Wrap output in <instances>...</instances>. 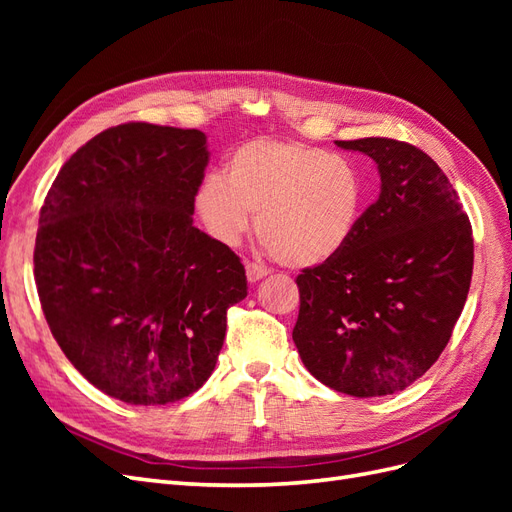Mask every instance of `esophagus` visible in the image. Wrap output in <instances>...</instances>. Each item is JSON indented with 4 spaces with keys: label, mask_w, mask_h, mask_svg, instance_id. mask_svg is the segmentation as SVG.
Masks as SVG:
<instances>
[{
    "label": "esophagus",
    "mask_w": 512,
    "mask_h": 512,
    "mask_svg": "<svg viewBox=\"0 0 512 512\" xmlns=\"http://www.w3.org/2000/svg\"><path fill=\"white\" fill-rule=\"evenodd\" d=\"M245 273H247V280H250L252 284L258 282V280H262V277L269 275V271H267L265 267L254 265V262H247V265H245Z\"/></svg>",
    "instance_id": "obj_1"
}]
</instances>
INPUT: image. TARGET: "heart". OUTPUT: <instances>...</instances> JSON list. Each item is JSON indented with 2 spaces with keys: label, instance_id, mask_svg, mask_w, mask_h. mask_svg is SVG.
Here are the masks:
<instances>
[{
  "label": "heart",
  "instance_id": "b5f03b06",
  "mask_svg": "<svg viewBox=\"0 0 512 512\" xmlns=\"http://www.w3.org/2000/svg\"><path fill=\"white\" fill-rule=\"evenodd\" d=\"M365 207L367 181L354 162L267 136L232 149L224 175H207L194 194L215 241L239 245L258 215V237L290 269L335 260L352 243Z\"/></svg>",
  "mask_w": 512,
  "mask_h": 512
}]
</instances>
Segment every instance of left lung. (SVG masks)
<instances>
[{
  "label": "left lung",
  "instance_id": "8db88e82",
  "mask_svg": "<svg viewBox=\"0 0 512 512\" xmlns=\"http://www.w3.org/2000/svg\"><path fill=\"white\" fill-rule=\"evenodd\" d=\"M335 145L376 162L380 196L342 254L297 277L292 339L322 384L382 397L421 378L451 339L472 282V226L425 151L393 138Z\"/></svg>",
  "mask_w": 512,
  "mask_h": 512
}]
</instances>
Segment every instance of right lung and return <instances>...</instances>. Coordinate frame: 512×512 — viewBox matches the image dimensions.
Segmentation results:
<instances>
[{"mask_svg":"<svg viewBox=\"0 0 512 512\" xmlns=\"http://www.w3.org/2000/svg\"><path fill=\"white\" fill-rule=\"evenodd\" d=\"M207 136L123 123L61 166L40 209L34 275L59 348L132 406L192 395L247 297L239 256L192 224Z\"/></svg>","mask_w":512,"mask_h":512,"instance_id":"add662e5","label":"right lung"}]
</instances>
